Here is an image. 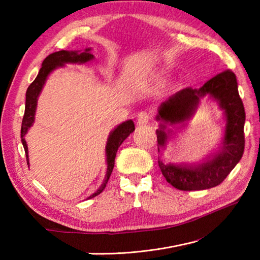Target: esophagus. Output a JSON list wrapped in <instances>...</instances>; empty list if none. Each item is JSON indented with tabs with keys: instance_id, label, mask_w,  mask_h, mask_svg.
<instances>
[{
	"instance_id": "obj_1",
	"label": "esophagus",
	"mask_w": 260,
	"mask_h": 260,
	"mask_svg": "<svg viewBox=\"0 0 260 260\" xmlns=\"http://www.w3.org/2000/svg\"><path fill=\"white\" fill-rule=\"evenodd\" d=\"M150 116H149V113L148 112H144V111H142V112H140L139 113V116H138V125L139 126H143V125H147L149 121H150Z\"/></svg>"
}]
</instances>
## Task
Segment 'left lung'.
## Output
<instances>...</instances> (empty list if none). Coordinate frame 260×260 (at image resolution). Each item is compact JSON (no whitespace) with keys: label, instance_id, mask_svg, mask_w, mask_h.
<instances>
[{"label":"left lung","instance_id":"left-lung-1","mask_svg":"<svg viewBox=\"0 0 260 260\" xmlns=\"http://www.w3.org/2000/svg\"><path fill=\"white\" fill-rule=\"evenodd\" d=\"M205 96L217 101L226 117L222 143L213 157L199 165L165 164L158 160L166 181L179 190H203L218 186L243 156L245 112L237 89L236 76L231 70L217 74L199 89L184 88L160 104L156 117L160 122L156 131L158 151L159 148H165L169 141L167 125H177L190 119L200 101Z\"/></svg>","mask_w":260,"mask_h":260}]
</instances>
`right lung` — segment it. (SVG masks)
<instances>
[{
  "mask_svg": "<svg viewBox=\"0 0 260 260\" xmlns=\"http://www.w3.org/2000/svg\"><path fill=\"white\" fill-rule=\"evenodd\" d=\"M94 58V56L90 54V49L88 48L83 52L79 51H69V50H60L52 52L46 59L43 60L42 68L39 71L38 77L35 78V80L30 83L26 91V103H25V113L23 117V122H21V131H20V138L21 143H23L25 153H26V160H27L28 165V148L25 141V135L29 129V127L33 125L34 122V116H35V110H37V103L38 98L40 95L43 85L46 83V80L49 74L54 71L55 69L58 67H63V65L68 63H79L83 64L87 63ZM135 129L133 120H127L122 122L119 126H117L111 133L109 135L107 147H105V153H107V175L103 180V183L101 184V187L96 190L93 195H90L88 199H93V197L100 195L101 192L104 190V188L107 187V183L110 179V175L112 173L113 166H114V158L117 155L118 148L120 147V144L124 142L131 133H133Z\"/></svg>",
  "mask_w": 260,
  "mask_h": 260,
  "instance_id": "right-lung-1",
  "label": "right lung"
}]
</instances>
